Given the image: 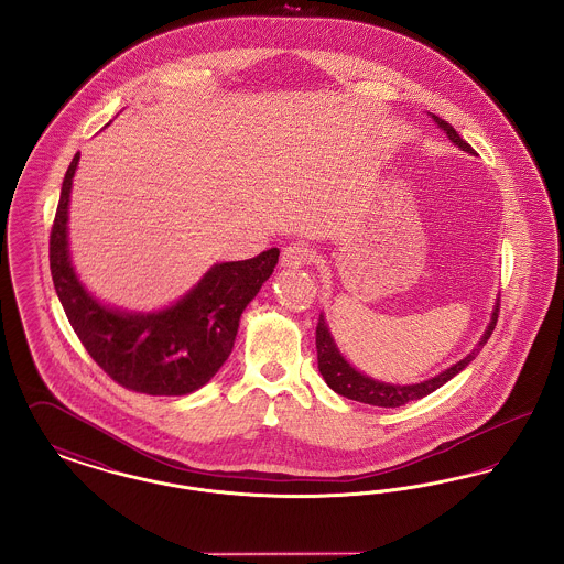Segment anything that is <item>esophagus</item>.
Segmentation results:
<instances>
[{
  "label": "esophagus",
  "instance_id": "esophagus-1",
  "mask_svg": "<svg viewBox=\"0 0 564 564\" xmlns=\"http://www.w3.org/2000/svg\"><path fill=\"white\" fill-rule=\"evenodd\" d=\"M311 260H313V253L306 242H290L281 251V267H285V269H300V267L308 264Z\"/></svg>",
  "mask_w": 564,
  "mask_h": 564
}]
</instances>
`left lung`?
I'll return each mask as SVG.
<instances>
[{"instance_id":"obj_1","label":"left lung","mask_w":564,"mask_h":564,"mask_svg":"<svg viewBox=\"0 0 564 564\" xmlns=\"http://www.w3.org/2000/svg\"><path fill=\"white\" fill-rule=\"evenodd\" d=\"M431 118L437 122V127L442 131H446L455 145H458L465 152H469V154H474V148L467 141H463L460 134L456 133L455 129L444 118H440L435 113H431ZM497 319H499V300H497V306L492 311V317H490V323H488L480 343L467 357H463L460 361H456L453 368L433 376L430 380H423V382H416V384H391V382H380V380H375L370 376L357 372L349 361L340 355V350L336 347V343H334V338L327 329V323L323 319V315H319L317 338H315L317 340L319 372H322L323 380L327 382V387L332 391H336L338 395H343V398H349L355 402L370 403V405H378V408H400L403 403L423 400L425 395H430L435 389L446 384L463 368H467L476 359V355L482 350L484 345L488 343V338H490V334L497 325Z\"/></svg>"}]
</instances>
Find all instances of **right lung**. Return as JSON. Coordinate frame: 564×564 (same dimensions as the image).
<instances>
[{
  "label": "right lung",
  "mask_w": 564,
  "mask_h": 564,
  "mask_svg": "<svg viewBox=\"0 0 564 564\" xmlns=\"http://www.w3.org/2000/svg\"><path fill=\"white\" fill-rule=\"evenodd\" d=\"M80 154L69 164L51 230V274L84 349L106 375L145 395H186L207 384L235 347L245 306L279 262V249L215 264L177 304L161 313H122L82 288L67 249V209Z\"/></svg>",
  "instance_id": "obj_1"
}]
</instances>
